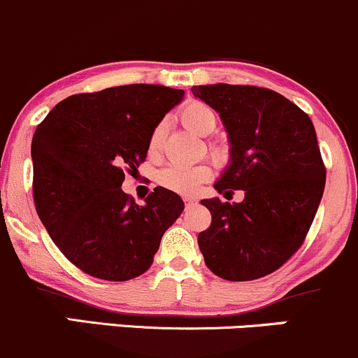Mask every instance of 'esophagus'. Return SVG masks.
<instances>
[{"label":"esophagus","instance_id":"34e87169","mask_svg":"<svg viewBox=\"0 0 358 358\" xmlns=\"http://www.w3.org/2000/svg\"><path fill=\"white\" fill-rule=\"evenodd\" d=\"M183 202H185L187 207H192L195 202H197V200H195L194 197H183Z\"/></svg>","mask_w":358,"mask_h":358}]
</instances>
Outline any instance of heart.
I'll return each instance as SVG.
<instances>
[{
	"label": "heart",
	"mask_w": 358,
	"mask_h": 358,
	"mask_svg": "<svg viewBox=\"0 0 358 358\" xmlns=\"http://www.w3.org/2000/svg\"><path fill=\"white\" fill-rule=\"evenodd\" d=\"M180 119L187 125L190 131H194L199 136L210 134L215 129V115L207 105L200 101H192L180 110ZM163 124L152 131L149 146L156 149L159 146V141L163 137ZM212 170L207 163H194V164H168L158 173V182L168 190L176 192L182 195H192L202 187L210 178Z\"/></svg>",
	"instance_id": "obj_1"
}]
</instances>
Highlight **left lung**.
<instances>
[{"instance_id":"8db88e82","label":"left lung","mask_w":358,"mask_h":358,"mask_svg":"<svg viewBox=\"0 0 358 358\" xmlns=\"http://www.w3.org/2000/svg\"><path fill=\"white\" fill-rule=\"evenodd\" d=\"M192 93L221 117L229 164L214 188L241 202L203 199L212 214L199 234L206 265L233 282L262 278L301 248L324 192L326 170L308 113L258 86L200 85Z\"/></svg>"}]
</instances>
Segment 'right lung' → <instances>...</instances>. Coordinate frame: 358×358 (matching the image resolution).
I'll use <instances>...</instances> for the list:
<instances>
[{
	"instance_id": "right-lung-1",
	"label": "right lung",
	"mask_w": 358,
	"mask_h": 358,
	"mask_svg": "<svg viewBox=\"0 0 358 358\" xmlns=\"http://www.w3.org/2000/svg\"><path fill=\"white\" fill-rule=\"evenodd\" d=\"M183 93L163 85L80 93L35 129V209L62 255L92 277L122 282L146 272L185 209L168 188L156 187L144 206L120 188L124 168L146 159L152 131Z\"/></svg>"
}]
</instances>
